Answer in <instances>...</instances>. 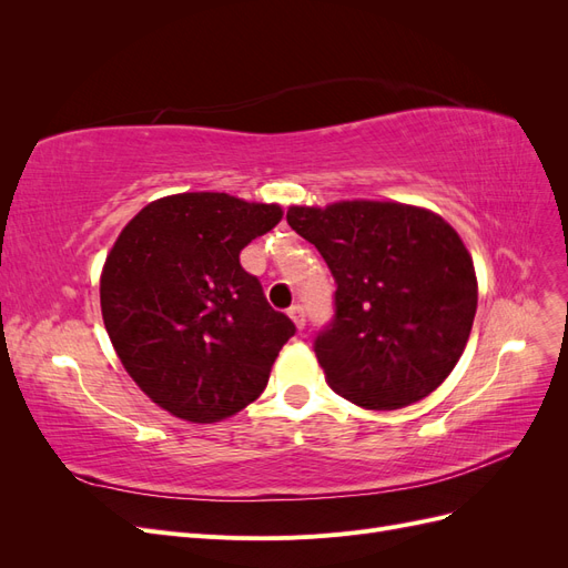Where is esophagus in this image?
I'll return each mask as SVG.
<instances>
[{
	"label": "esophagus",
	"instance_id": "obj_1",
	"mask_svg": "<svg viewBox=\"0 0 568 568\" xmlns=\"http://www.w3.org/2000/svg\"><path fill=\"white\" fill-rule=\"evenodd\" d=\"M288 317H291V322L296 324V329H298V332H303V329H305V313H303V307H301V305H294V307H291V311H288Z\"/></svg>",
	"mask_w": 568,
	"mask_h": 568
}]
</instances>
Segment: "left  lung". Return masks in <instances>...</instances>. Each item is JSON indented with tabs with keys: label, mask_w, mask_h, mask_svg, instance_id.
<instances>
[{
	"label": "left lung",
	"mask_w": 568,
	"mask_h": 568,
	"mask_svg": "<svg viewBox=\"0 0 568 568\" xmlns=\"http://www.w3.org/2000/svg\"><path fill=\"white\" fill-rule=\"evenodd\" d=\"M286 220L329 265L334 324L315 341L332 390L365 409H400L434 393L471 334V253L438 213L398 201L288 205Z\"/></svg>",
	"instance_id": "8db88e82"
}]
</instances>
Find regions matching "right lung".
<instances>
[{"mask_svg":"<svg viewBox=\"0 0 568 568\" xmlns=\"http://www.w3.org/2000/svg\"><path fill=\"white\" fill-rule=\"evenodd\" d=\"M280 203L184 192L146 203L106 255L101 317L132 382L170 415L215 424L251 405L296 326L239 265Z\"/></svg>","mask_w":568,"mask_h":568,"instance_id":"add662e5","label":"right lung"}]
</instances>
